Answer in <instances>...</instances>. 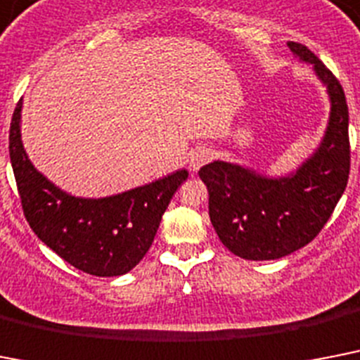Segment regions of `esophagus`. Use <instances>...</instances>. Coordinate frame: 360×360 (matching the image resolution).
Instances as JSON below:
<instances>
[{
  "label": "esophagus",
  "mask_w": 360,
  "mask_h": 360,
  "mask_svg": "<svg viewBox=\"0 0 360 360\" xmlns=\"http://www.w3.org/2000/svg\"><path fill=\"white\" fill-rule=\"evenodd\" d=\"M212 159V151L207 148H195L194 151H190L188 155V166L192 172H198L203 165H207Z\"/></svg>",
  "instance_id": "esophagus-1"
}]
</instances>
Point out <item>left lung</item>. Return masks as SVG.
<instances>
[{
  "label": "left lung",
  "instance_id": "left-lung-1",
  "mask_svg": "<svg viewBox=\"0 0 360 360\" xmlns=\"http://www.w3.org/2000/svg\"><path fill=\"white\" fill-rule=\"evenodd\" d=\"M311 64L329 98L320 144L296 170L266 175L250 166L212 160L198 174L209 190V216L221 244L248 261H274L307 246L322 231L349 175V114L338 79L303 44L288 42Z\"/></svg>",
  "mask_w": 360,
  "mask_h": 360
}]
</instances>
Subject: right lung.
Instances as JSON below:
<instances>
[{
    "label": "right lung",
    "mask_w": 360,
    "mask_h": 360,
    "mask_svg": "<svg viewBox=\"0 0 360 360\" xmlns=\"http://www.w3.org/2000/svg\"><path fill=\"white\" fill-rule=\"evenodd\" d=\"M22 99L8 134L23 214L40 240L77 270L98 277L124 276L150 250L172 195L188 177L175 170L148 185L105 198L74 195L38 172L22 142Z\"/></svg>",
    "instance_id": "right-lung-1"
}]
</instances>
